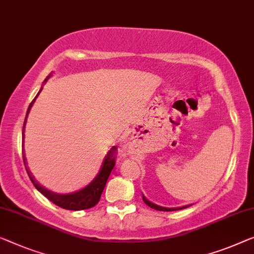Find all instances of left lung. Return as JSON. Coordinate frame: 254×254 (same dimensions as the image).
I'll return each instance as SVG.
<instances>
[{
	"label": "left lung",
	"instance_id": "1",
	"mask_svg": "<svg viewBox=\"0 0 254 254\" xmlns=\"http://www.w3.org/2000/svg\"><path fill=\"white\" fill-rule=\"evenodd\" d=\"M142 200L143 202H145L147 205H148L149 207H151V209H154V210H157V211H177V210H183V209H186V207H188L189 205H186V206H180V207H163V206H160V205H156V204H154V203H151V202H149L148 199H147L145 196L142 195Z\"/></svg>",
	"mask_w": 254,
	"mask_h": 254
}]
</instances>
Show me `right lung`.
<instances>
[{"mask_svg":"<svg viewBox=\"0 0 254 254\" xmlns=\"http://www.w3.org/2000/svg\"><path fill=\"white\" fill-rule=\"evenodd\" d=\"M51 75L52 74L49 75V76L44 79L43 83L47 82ZM42 89L43 88L40 89L39 93L36 94V97L34 98L27 109V114H26V117H25L24 127H22V140H24V135H25L24 131H25V126H26V121H27L28 113L30 111V108H32L34 101L36 100L37 96H39L41 91H42ZM116 150H117V147L113 146L111 150H109L107 155L105 156L104 163H103V165H101L100 171L98 172L96 178L91 181L88 186L79 189V190H77V191L70 192V194H57V192L48 190L47 188L41 186V185L37 183L35 179H34V177L32 176V173L29 172V170L26 168V158L24 156V151H22V158H24V164H25L26 171H27V173H28L30 181H32L34 186H35V188L41 192V194H43L45 197H47L48 199H50L52 203H55L56 205L63 207V209L79 211V210H86V209H90V207H93L96 204H98V202H99L100 196H101V194H103V190L106 186V183H107V180H108V177H109V175H111L113 168L115 166Z\"/></svg>","mask_w":254,"mask_h":254,"instance_id":"add662e5","label":"right lung"}]
</instances>
